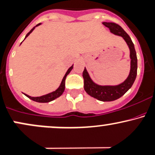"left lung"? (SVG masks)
Here are the masks:
<instances>
[{"instance_id":"obj_1","label":"left lung","mask_w":155,"mask_h":155,"mask_svg":"<svg viewBox=\"0 0 155 155\" xmlns=\"http://www.w3.org/2000/svg\"><path fill=\"white\" fill-rule=\"evenodd\" d=\"M103 24L110 28L111 33L122 37L127 42L130 51L131 62L130 74L124 82L120 83L118 85H99L96 84L91 79L85 68L83 71L82 76L84 78V91L88 95L101 101H112L120 98L132 86L137 76V59L133 42L127 32L120 25L115 23L104 22Z\"/></svg>"}]
</instances>
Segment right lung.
I'll return each instance as SVG.
<instances>
[{"label":"right lung","mask_w":155,"mask_h":155,"mask_svg":"<svg viewBox=\"0 0 155 155\" xmlns=\"http://www.w3.org/2000/svg\"><path fill=\"white\" fill-rule=\"evenodd\" d=\"M41 23H39V24H37L36 26L34 27L33 28H32L31 30L29 32H28V34L26 35V36H25V39L28 36V35H30L32 31H33L34 29L35 28V27L38 26V25H40ZM24 39V40H25ZM73 68H74V64H73L71 67H70L68 70L67 71V72H66V74H64L63 79H62V82H61L60 85H59V87L58 88H57V90H56L55 91H53L51 92V93H48V94L46 95H44V96H38V97H31L30 96H28V95L27 94H25V96H27L28 98H29L30 99L33 100V101H37V102H40V103H47V102H50V101H53V100L56 99L57 98H58V97H59L61 96V95L63 93V92L64 91V88H65V79H66V76H68L70 74V72L71 71V70L73 69Z\"/></svg>","instance_id":"right-lung-1"}]
</instances>
